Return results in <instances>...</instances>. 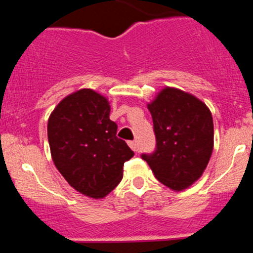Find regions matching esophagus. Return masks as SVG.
Returning <instances> with one entry per match:
<instances>
[{"label":"esophagus","mask_w":253,"mask_h":253,"mask_svg":"<svg viewBox=\"0 0 253 253\" xmlns=\"http://www.w3.org/2000/svg\"><path fill=\"white\" fill-rule=\"evenodd\" d=\"M128 145H129L130 149L134 151V152H138V144H136V141H134V140L128 141Z\"/></svg>","instance_id":"34e87169"}]
</instances>
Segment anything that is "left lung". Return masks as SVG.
Segmentation results:
<instances>
[{
  "label": "left lung",
  "instance_id": "8db88e82",
  "mask_svg": "<svg viewBox=\"0 0 253 253\" xmlns=\"http://www.w3.org/2000/svg\"><path fill=\"white\" fill-rule=\"evenodd\" d=\"M147 108L152 115L156 150L141 158L170 189L190 187L202 176L213 152L211 110L191 94L169 86Z\"/></svg>",
  "mask_w": 253,
  "mask_h": 253
}]
</instances>
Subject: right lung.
Masks as SVG:
<instances>
[{
    "mask_svg": "<svg viewBox=\"0 0 253 253\" xmlns=\"http://www.w3.org/2000/svg\"><path fill=\"white\" fill-rule=\"evenodd\" d=\"M107 98L81 89L51 113L47 136L52 159L64 178L83 195L101 199L123 179L124 163L134 152L117 136Z\"/></svg>",
    "mask_w": 253,
    "mask_h": 253,
    "instance_id": "1",
    "label": "right lung"
}]
</instances>
